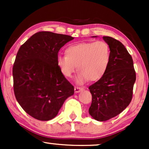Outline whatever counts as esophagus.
<instances>
[{
    "label": "esophagus",
    "mask_w": 149,
    "mask_h": 149,
    "mask_svg": "<svg viewBox=\"0 0 149 149\" xmlns=\"http://www.w3.org/2000/svg\"><path fill=\"white\" fill-rule=\"evenodd\" d=\"M83 90V88H80V87H75V88H74L75 92H76V93H78V92L82 91Z\"/></svg>",
    "instance_id": "34e87169"
}]
</instances>
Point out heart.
<instances>
[{
    "mask_svg": "<svg viewBox=\"0 0 149 149\" xmlns=\"http://www.w3.org/2000/svg\"><path fill=\"white\" fill-rule=\"evenodd\" d=\"M66 55H58L57 64L66 78H71L77 69L76 81L79 84L101 79L107 72L111 59L110 47L107 42H84L69 45Z\"/></svg>",
    "mask_w": 149,
    "mask_h": 149,
    "instance_id": "1",
    "label": "heart"
}]
</instances>
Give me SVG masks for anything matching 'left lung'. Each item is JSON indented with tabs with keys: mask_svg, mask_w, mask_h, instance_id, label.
<instances>
[{
	"mask_svg": "<svg viewBox=\"0 0 149 149\" xmlns=\"http://www.w3.org/2000/svg\"><path fill=\"white\" fill-rule=\"evenodd\" d=\"M103 39L110 47V63L104 76L89 87L92 97L89 113L98 121L112 118L128 107L136 80L132 58L125 47L113 38Z\"/></svg>",
	"mask_w": 149,
	"mask_h": 149,
	"instance_id": "obj_1",
	"label": "left lung"
}]
</instances>
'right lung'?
Wrapping results in <instances>:
<instances>
[{"instance_id":"1","label":"right lung","mask_w":149,"mask_h":149,"mask_svg":"<svg viewBox=\"0 0 149 149\" xmlns=\"http://www.w3.org/2000/svg\"><path fill=\"white\" fill-rule=\"evenodd\" d=\"M73 38L40 31L19 49L13 69L15 95L22 109L34 118H54L65 100L74 94V88L57 64L59 49Z\"/></svg>"}]
</instances>
